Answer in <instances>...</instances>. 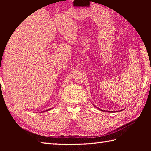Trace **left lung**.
Returning <instances> with one entry per match:
<instances>
[{
    "instance_id": "1",
    "label": "left lung",
    "mask_w": 151,
    "mask_h": 151,
    "mask_svg": "<svg viewBox=\"0 0 151 151\" xmlns=\"http://www.w3.org/2000/svg\"><path fill=\"white\" fill-rule=\"evenodd\" d=\"M100 110H101V109H100ZM101 111H102V110H101ZM104 111V112H106V111ZM108 112H109V111H108ZM110 112H111V111H110Z\"/></svg>"
}]
</instances>
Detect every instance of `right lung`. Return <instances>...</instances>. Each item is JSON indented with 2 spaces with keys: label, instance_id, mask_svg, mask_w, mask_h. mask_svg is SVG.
<instances>
[{
  "label": "right lung",
  "instance_id": "obj_1",
  "mask_svg": "<svg viewBox=\"0 0 151 151\" xmlns=\"http://www.w3.org/2000/svg\"><path fill=\"white\" fill-rule=\"evenodd\" d=\"M48 110H49V109H48Z\"/></svg>",
  "mask_w": 151,
  "mask_h": 151
}]
</instances>
